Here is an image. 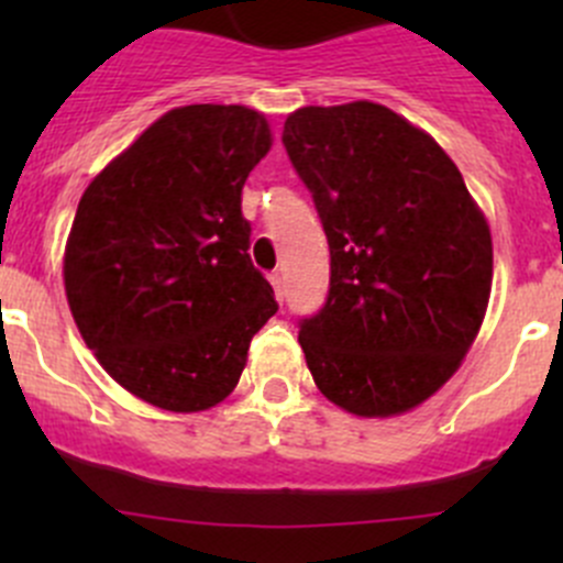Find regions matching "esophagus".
Segmentation results:
<instances>
[{
    "label": "esophagus",
    "instance_id": "34e87169",
    "mask_svg": "<svg viewBox=\"0 0 563 563\" xmlns=\"http://www.w3.org/2000/svg\"><path fill=\"white\" fill-rule=\"evenodd\" d=\"M269 283H272V288H275V297L283 302V277H280V272H272Z\"/></svg>",
    "mask_w": 563,
    "mask_h": 563
}]
</instances>
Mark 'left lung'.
Returning a JSON list of instances; mask_svg holds the SVG:
<instances>
[{"mask_svg":"<svg viewBox=\"0 0 563 563\" xmlns=\"http://www.w3.org/2000/svg\"><path fill=\"white\" fill-rule=\"evenodd\" d=\"M329 242V294L299 321L316 387L391 417L450 382L485 318L493 242L457 166L387 106H308L283 128Z\"/></svg>","mask_w":563,"mask_h":563,"instance_id":"1","label":"left lung"}]
</instances>
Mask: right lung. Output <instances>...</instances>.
<instances>
[{
	"label": "right lung",
	"mask_w": 563,
	"mask_h": 563,
	"mask_svg": "<svg viewBox=\"0 0 563 563\" xmlns=\"http://www.w3.org/2000/svg\"><path fill=\"white\" fill-rule=\"evenodd\" d=\"M269 146L253 108H174L78 201L65 247L70 313L108 376L152 406H218L277 313L242 218V187Z\"/></svg>",
	"instance_id": "1"
}]
</instances>
